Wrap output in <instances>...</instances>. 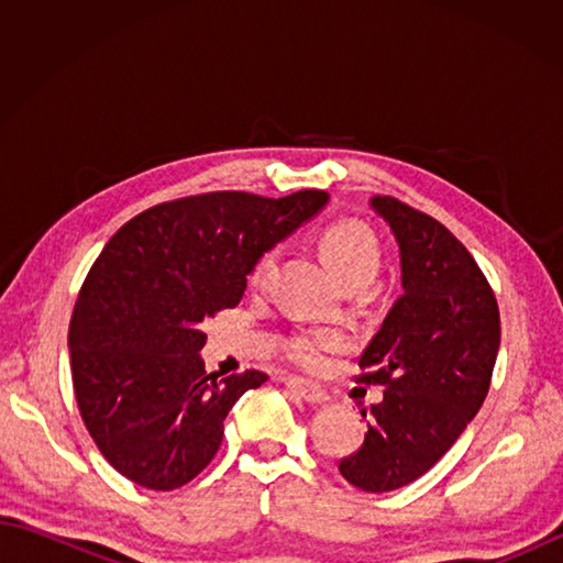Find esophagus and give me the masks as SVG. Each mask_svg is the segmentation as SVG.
Here are the masks:
<instances>
[{
    "label": "esophagus",
    "instance_id": "34e87169",
    "mask_svg": "<svg viewBox=\"0 0 563 563\" xmlns=\"http://www.w3.org/2000/svg\"><path fill=\"white\" fill-rule=\"evenodd\" d=\"M283 382H285V387H288L290 391H295L297 397H302L309 404H324V401H329V394L321 389V387L305 385V382H297V379H283Z\"/></svg>",
    "mask_w": 563,
    "mask_h": 563
}]
</instances>
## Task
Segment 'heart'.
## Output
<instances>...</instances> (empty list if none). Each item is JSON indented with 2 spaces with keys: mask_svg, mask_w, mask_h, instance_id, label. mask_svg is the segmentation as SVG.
<instances>
[{
  "mask_svg": "<svg viewBox=\"0 0 563 563\" xmlns=\"http://www.w3.org/2000/svg\"><path fill=\"white\" fill-rule=\"evenodd\" d=\"M321 251L324 258L336 273V278L349 285L353 280H373L382 266V246L377 234L367 224L345 220L331 224L321 236ZM280 249L271 246L254 261L249 271V285L256 290H263L271 283L275 266H278ZM345 349V336L336 329H309L300 331L285 343V355L290 363L302 369H319L324 367L329 355Z\"/></svg>",
  "mask_w": 563,
  "mask_h": 563,
  "instance_id": "1",
  "label": "heart"
}]
</instances>
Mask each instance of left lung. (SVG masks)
<instances>
[{"label": "left lung", "instance_id": "8db88e82", "mask_svg": "<svg viewBox=\"0 0 563 563\" xmlns=\"http://www.w3.org/2000/svg\"><path fill=\"white\" fill-rule=\"evenodd\" d=\"M369 206L397 236L401 288L363 351L361 385H382L363 445L343 457L345 482L385 494L416 482L472 421L492 385L500 314L470 251L445 224L391 196Z\"/></svg>", "mask_w": 563, "mask_h": 563}]
</instances>
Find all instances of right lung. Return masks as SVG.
<instances>
[{
  "instance_id": "1",
  "label": "right lung",
  "mask_w": 563,
  "mask_h": 563,
  "mask_svg": "<svg viewBox=\"0 0 563 563\" xmlns=\"http://www.w3.org/2000/svg\"><path fill=\"white\" fill-rule=\"evenodd\" d=\"M327 200L314 188L285 198L214 190L154 206L109 239L67 341L81 421L125 479L172 492L210 464L227 413L268 375H208L200 324L236 307L254 261Z\"/></svg>"
}]
</instances>
